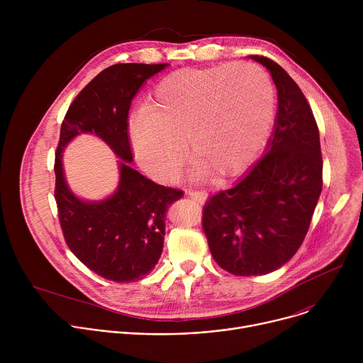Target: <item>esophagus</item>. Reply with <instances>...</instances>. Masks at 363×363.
<instances>
[{
	"label": "esophagus",
	"mask_w": 363,
	"mask_h": 363,
	"mask_svg": "<svg viewBox=\"0 0 363 363\" xmlns=\"http://www.w3.org/2000/svg\"><path fill=\"white\" fill-rule=\"evenodd\" d=\"M189 198H192L194 201H196V202H203L205 199H206V192H203V191H194V189H186V192H185Z\"/></svg>",
	"instance_id": "esophagus-1"
}]
</instances>
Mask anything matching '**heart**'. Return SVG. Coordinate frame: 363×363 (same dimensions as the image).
Listing matches in <instances>:
<instances>
[{
  "mask_svg": "<svg viewBox=\"0 0 363 363\" xmlns=\"http://www.w3.org/2000/svg\"><path fill=\"white\" fill-rule=\"evenodd\" d=\"M274 116V87L255 65L181 69L165 76L129 123L136 160L158 181L177 178L184 140L191 158L216 177L242 171Z\"/></svg>",
  "mask_w": 363,
  "mask_h": 363,
  "instance_id": "obj_1",
  "label": "heart"
}]
</instances>
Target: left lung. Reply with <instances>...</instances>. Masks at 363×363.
<instances>
[{
  "mask_svg": "<svg viewBox=\"0 0 363 363\" xmlns=\"http://www.w3.org/2000/svg\"><path fill=\"white\" fill-rule=\"evenodd\" d=\"M279 111L266 153L202 210V230L217 264L234 276H262L284 266L300 248L323 185L316 119L297 83L272 59Z\"/></svg>",
  "mask_w": 363,
  "mask_h": 363,
  "instance_id": "8db88e82",
  "label": "left lung"
}]
</instances>
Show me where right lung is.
<instances>
[{"instance_id": "obj_1", "label": "right lung", "mask_w": 363, "mask_h": 363, "mask_svg": "<svg viewBox=\"0 0 363 363\" xmlns=\"http://www.w3.org/2000/svg\"><path fill=\"white\" fill-rule=\"evenodd\" d=\"M167 65L119 63L100 72L72 101L56 150L55 198L66 244L79 260L103 279L129 283L152 272L162 254L169 205L181 189L155 184L132 162L129 108L140 86ZM94 133L124 161L118 191L100 203L74 197L61 168L64 146L80 133Z\"/></svg>"}]
</instances>
